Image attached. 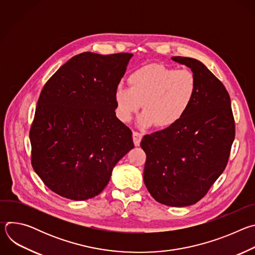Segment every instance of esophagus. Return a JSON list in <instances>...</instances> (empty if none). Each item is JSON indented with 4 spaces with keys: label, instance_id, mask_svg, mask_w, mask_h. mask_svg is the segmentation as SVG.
Listing matches in <instances>:
<instances>
[{
    "label": "esophagus",
    "instance_id": "1",
    "mask_svg": "<svg viewBox=\"0 0 255 255\" xmlns=\"http://www.w3.org/2000/svg\"><path fill=\"white\" fill-rule=\"evenodd\" d=\"M142 136L143 135L141 133H139V132H136V131L133 132V142L135 144V146H139L140 141L142 139Z\"/></svg>",
    "mask_w": 255,
    "mask_h": 255
}]
</instances>
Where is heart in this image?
<instances>
[{
  "label": "heart",
  "instance_id": "1",
  "mask_svg": "<svg viewBox=\"0 0 255 255\" xmlns=\"http://www.w3.org/2000/svg\"><path fill=\"white\" fill-rule=\"evenodd\" d=\"M129 88L117 87L114 100L124 122L143 108L139 125L169 128L190 110L198 92L197 78L189 69H174L151 63L134 70L128 77Z\"/></svg>",
  "mask_w": 255,
  "mask_h": 255
}]
</instances>
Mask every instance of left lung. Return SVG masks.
Here are the masks:
<instances>
[{
    "instance_id": "1",
    "label": "left lung",
    "mask_w": 255,
    "mask_h": 255,
    "mask_svg": "<svg viewBox=\"0 0 255 255\" xmlns=\"http://www.w3.org/2000/svg\"><path fill=\"white\" fill-rule=\"evenodd\" d=\"M171 59L191 68L198 92L179 122L142 138L143 179L158 203L187 207L200 201L224 171L235 124L229 94L207 66L191 57Z\"/></svg>"
}]
</instances>
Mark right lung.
I'll return each instance as SVG.
<instances>
[{"mask_svg":"<svg viewBox=\"0 0 255 255\" xmlns=\"http://www.w3.org/2000/svg\"><path fill=\"white\" fill-rule=\"evenodd\" d=\"M131 53L70 58L40 94L30 129L32 165L45 186L74 201L99 195L134 144L114 94Z\"/></svg>","mask_w":255,"mask_h":255,"instance_id":"1","label":"right lung"}]
</instances>
